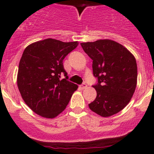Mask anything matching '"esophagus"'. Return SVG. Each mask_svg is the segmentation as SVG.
Listing matches in <instances>:
<instances>
[{"instance_id":"esophagus-1","label":"esophagus","mask_w":154,"mask_h":154,"mask_svg":"<svg viewBox=\"0 0 154 154\" xmlns=\"http://www.w3.org/2000/svg\"><path fill=\"white\" fill-rule=\"evenodd\" d=\"M80 88H81V89H85V88H87V85L86 84V83H83L82 85H80Z\"/></svg>"}]
</instances>
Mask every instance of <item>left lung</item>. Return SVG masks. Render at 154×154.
<instances>
[{
	"label": "left lung",
	"mask_w": 154,
	"mask_h": 154,
	"mask_svg": "<svg viewBox=\"0 0 154 154\" xmlns=\"http://www.w3.org/2000/svg\"><path fill=\"white\" fill-rule=\"evenodd\" d=\"M93 60V74L97 83L95 100L90 109L102 117L119 112L129 103L137 84V65L134 56L122 45L110 39L80 43Z\"/></svg>",
	"instance_id": "1"
}]
</instances>
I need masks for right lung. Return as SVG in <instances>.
I'll return each instance as SVG.
<instances>
[{
	"mask_svg": "<svg viewBox=\"0 0 154 154\" xmlns=\"http://www.w3.org/2000/svg\"><path fill=\"white\" fill-rule=\"evenodd\" d=\"M78 45L54 38L27 46L19 62L17 84L26 104L37 115L54 119L66 108L77 85L68 81L63 61ZM66 77L60 80L61 75Z\"/></svg>",
	"mask_w": 154,
	"mask_h": 154,
	"instance_id": "add662e5",
	"label": "right lung"
}]
</instances>
